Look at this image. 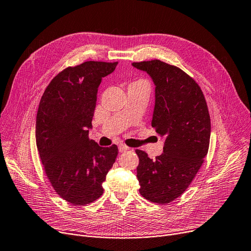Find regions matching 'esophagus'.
Masks as SVG:
<instances>
[{"label":"esophagus","instance_id":"1","mask_svg":"<svg viewBox=\"0 0 251 251\" xmlns=\"http://www.w3.org/2000/svg\"><path fill=\"white\" fill-rule=\"evenodd\" d=\"M118 149H119V152H125V151H127V150H130V148L125 144H121L118 146Z\"/></svg>","mask_w":251,"mask_h":251}]
</instances>
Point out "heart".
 Here are the masks:
<instances>
[{
  "label": "heart",
  "instance_id": "1",
  "mask_svg": "<svg viewBox=\"0 0 251 251\" xmlns=\"http://www.w3.org/2000/svg\"><path fill=\"white\" fill-rule=\"evenodd\" d=\"M135 82H146V80H144V79H139V80H136V81H134V82H132V83H135Z\"/></svg>",
  "mask_w": 251,
  "mask_h": 251
}]
</instances>
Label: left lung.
Segmentation results:
<instances>
[{
  "mask_svg": "<svg viewBox=\"0 0 251 251\" xmlns=\"http://www.w3.org/2000/svg\"><path fill=\"white\" fill-rule=\"evenodd\" d=\"M155 83L151 126L165 137L163 153L151 159L136 150L140 194L158 204L180 197L192 183L208 152L210 116L198 83L185 71L160 60L134 62Z\"/></svg>",
  "mask_w": 251,
  "mask_h": 251,
  "instance_id": "1",
  "label": "left lung"
}]
</instances>
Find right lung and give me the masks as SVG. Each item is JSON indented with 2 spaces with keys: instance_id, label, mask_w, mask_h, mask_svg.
Here are the masks:
<instances>
[{
  "instance_id": "add662e5",
  "label": "right lung",
  "mask_w": 251,
  "mask_h": 251,
  "mask_svg": "<svg viewBox=\"0 0 251 251\" xmlns=\"http://www.w3.org/2000/svg\"><path fill=\"white\" fill-rule=\"evenodd\" d=\"M118 62L86 61L60 71L40 101L35 141L45 173L55 192L74 205L103 194L102 184L118 154L115 144L100 147L89 129L102 77Z\"/></svg>"
}]
</instances>
